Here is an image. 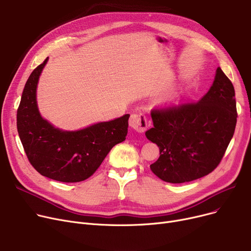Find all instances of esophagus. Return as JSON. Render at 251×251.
I'll return each instance as SVG.
<instances>
[{
  "label": "esophagus",
  "instance_id": "obj_1",
  "mask_svg": "<svg viewBox=\"0 0 251 251\" xmlns=\"http://www.w3.org/2000/svg\"><path fill=\"white\" fill-rule=\"evenodd\" d=\"M129 125L139 133H143L148 128L147 117L143 113H134L130 116Z\"/></svg>",
  "mask_w": 251,
  "mask_h": 251
}]
</instances>
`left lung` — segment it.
Wrapping results in <instances>:
<instances>
[{
    "label": "left lung",
    "instance_id": "1",
    "mask_svg": "<svg viewBox=\"0 0 251 251\" xmlns=\"http://www.w3.org/2000/svg\"><path fill=\"white\" fill-rule=\"evenodd\" d=\"M149 140L160 149L152 173L169 183L201 178L218 167L233 137L237 110L235 90L219 67L206 95L196 102L172 103L151 110Z\"/></svg>",
    "mask_w": 251,
    "mask_h": 251
}]
</instances>
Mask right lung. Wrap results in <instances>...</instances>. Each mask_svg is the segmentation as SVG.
<instances>
[{"instance_id":"add662e5","label":"right lung","mask_w":251,"mask_h":251,"mask_svg":"<svg viewBox=\"0 0 251 251\" xmlns=\"http://www.w3.org/2000/svg\"><path fill=\"white\" fill-rule=\"evenodd\" d=\"M38 65L24 86L17 110V130L24 151L37 172L50 179L73 183L89 178L116 144L125 140L129 114L77 131H63L41 116L36 87L48 62Z\"/></svg>"}]
</instances>
